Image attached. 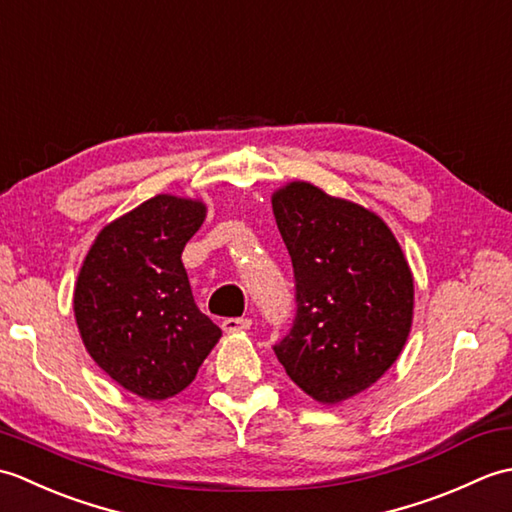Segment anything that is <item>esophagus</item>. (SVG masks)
<instances>
[{
	"instance_id": "1",
	"label": "esophagus",
	"mask_w": 512,
	"mask_h": 512,
	"mask_svg": "<svg viewBox=\"0 0 512 512\" xmlns=\"http://www.w3.org/2000/svg\"><path fill=\"white\" fill-rule=\"evenodd\" d=\"M248 328H250V319H244V317H228L222 321L224 332H239V330H248Z\"/></svg>"
}]
</instances>
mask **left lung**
<instances>
[{
    "label": "left lung",
    "instance_id": "8db88e82",
    "mask_svg": "<svg viewBox=\"0 0 512 512\" xmlns=\"http://www.w3.org/2000/svg\"><path fill=\"white\" fill-rule=\"evenodd\" d=\"M295 268L297 314L273 350L308 396L336 405L396 363L413 319V275L394 233L365 206L310 182L273 193Z\"/></svg>",
    "mask_w": 512,
    "mask_h": 512
}]
</instances>
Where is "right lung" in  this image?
<instances>
[{"mask_svg":"<svg viewBox=\"0 0 512 512\" xmlns=\"http://www.w3.org/2000/svg\"><path fill=\"white\" fill-rule=\"evenodd\" d=\"M206 204L160 193L107 224L74 286L85 350L118 385L165 400L193 383L222 330L195 306L182 250Z\"/></svg>","mask_w":512,"mask_h":512,"instance_id":"right-lung-1","label":"right lung"}]
</instances>
